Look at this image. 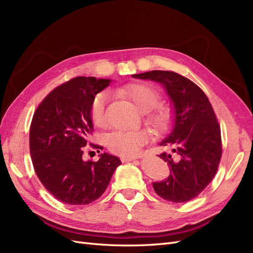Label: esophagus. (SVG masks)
<instances>
[{
	"instance_id": "1",
	"label": "esophagus",
	"mask_w": 253,
	"mask_h": 253,
	"mask_svg": "<svg viewBox=\"0 0 253 253\" xmlns=\"http://www.w3.org/2000/svg\"><path fill=\"white\" fill-rule=\"evenodd\" d=\"M134 160H136V158H131V156H129V158H127V156H125V158H121V162H124V163H126V162H132Z\"/></svg>"
}]
</instances>
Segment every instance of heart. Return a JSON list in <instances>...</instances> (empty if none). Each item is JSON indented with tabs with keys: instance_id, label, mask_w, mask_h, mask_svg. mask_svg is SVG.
<instances>
[{
	"instance_id": "b5f03b06",
	"label": "heart",
	"mask_w": 253,
	"mask_h": 253,
	"mask_svg": "<svg viewBox=\"0 0 253 253\" xmlns=\"http://www.w3.org/2000/svg\"><path fill=\"white\" fill-rule=\"evenodd\" d=\"M117 94L126 98L140 112H148L145 122L155 133L167 132L172 125L173 113L171 108L158 105L161 101V93L155 87L148 83H131L117 89ZM107 95L100 92L91 101L90 119L94 126H106ZM150 138L146 129L139 131H116L106 135L105 142L108 150L114 154L121 156H134L139 152Z\"/></svg>"
}]
</instances>
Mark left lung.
Here are the masks:
<instances>
[{"mask_svg":"<svg viewBox=\"0 0 253 253\" xmlns=\"http://www.w3.org/2000/svg\"><path fill=\"white\" fill-rule=\"evenodd\" d=\"M133 77L159 82L174 105L173 129L161 142L172 151L159 155L168 164L170 175L153 183L155 193L170 202L192 200L214 179L221 159L220 126L213 106L199 86L179 73L153 70Z\"/></svg>","mask_w":253,"mask_h":253,"instance_id":"left-lung-1","label":"left lung"}]
</instances>
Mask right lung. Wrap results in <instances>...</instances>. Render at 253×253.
I'll return each instance as SVG.
<instances>
[{
  "label": "right lung",
  "mask_w": 253,
  "mask_h": 253,
  "mask_svg": "<svg viewBox=\"0 0 253 253\" xmlns=\"http://www.w3.org/2000/svg\"><path fill=\"white\" fill-rule=\"evenodd\" d=\"M110 82L73 78L54 88L34 113L30 127L34 170L44 188L60 202L84 206L99 199L121 164L117 156L107 153L101 154L97 162L82 159L93 131L91 101ZM90 147L103 149L93 143Z\"/></svg>",
  "instance_id": "1"
}]
</instances>
